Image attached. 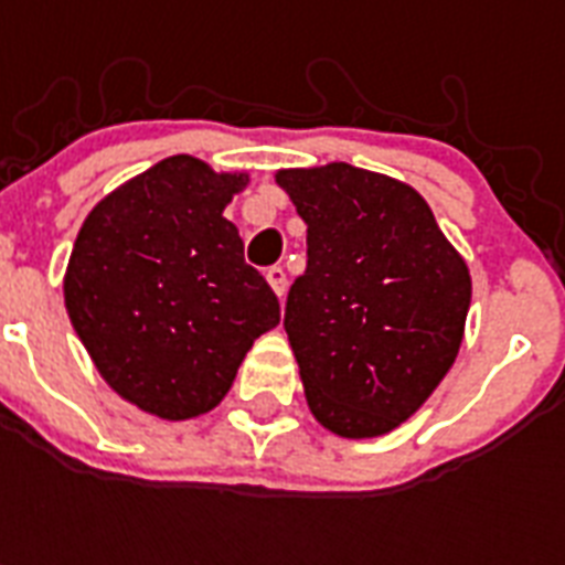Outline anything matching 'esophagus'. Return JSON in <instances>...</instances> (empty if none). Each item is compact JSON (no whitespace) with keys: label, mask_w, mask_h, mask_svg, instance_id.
Returning <instances> with one entry per match:
<instances>
[{"label":"esophagus","mask_w":565,"mask_h":565,"mask_svg":"<svg viewBox=\"0 0 565 565\" xmlns=\"http://www.w3.org/2000/svg\"><path fill=\"white\" fill-rule=\"evenodd\" d=\"M266 281H269V287L275 290V296L284 299V292H287V273H284V266H269V269H266Z\"/></svg>","instance_id":"1"}]
</instances>
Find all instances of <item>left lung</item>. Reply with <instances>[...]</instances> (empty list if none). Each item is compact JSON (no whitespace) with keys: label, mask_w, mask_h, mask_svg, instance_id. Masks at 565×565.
Wrapping results in <instances>:
<instances>
[{"label":"left lung","mask_w":565,"mask_h":565,"mask_svg":"<svg viewBox=\"0 0 565 565\" xmlns=\"http://www.w3.org/2000/svg\"><path fill=\"white\" fill-rule=\"evenodd\" d=\"M308 225V269L284 331L310 413L340 437H381L419 411L451 370L472 278L428 202L352 163L281 170Z\"/></svg>","instance_id":"8db88e82"}]
</instances>
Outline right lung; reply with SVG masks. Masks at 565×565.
Segmentation results:
<instances>
[{
	"label": "right lung",
	"instance_id": "right-lung-1",
	"mask_svg": "<svg viewBox=\"0 0 565 565\" xmlns=\"http://www.w3.org/2000/svg\"><path fill=\"white\" fill-rule=\"evenodd\" d=\"M246 175L163 158L105 195L75 237L64 301L99 375L161 419L213 411L278 296L222 211Z\"/></svg>",
	"mask_w": 565,
	"mask_h": 565
}]
</instances>
